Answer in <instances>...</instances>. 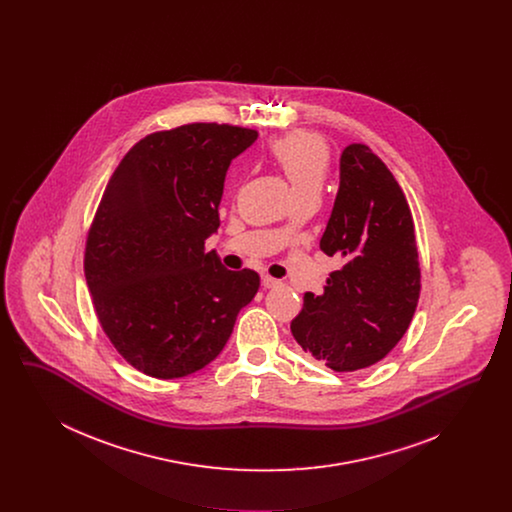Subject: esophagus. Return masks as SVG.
<instances>
[{
    "label": "esophagus",
    "instance_id": "esophagus-1",
    "mask_svg": "<svg viewBox=\"0 0 512 512\" xmlns=\"http://www.w3.org/2000/svg\"><path fill=\"white\" fill-rule=\"evenodd\" d=\"M261 284H263L265 288H278V286H280V280H276V278H272V276L265 274V276L261 278Z\"/></svg>",
    "mask_w": 512,
    "mask_h": 512
}]
</instances>
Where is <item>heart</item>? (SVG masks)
<instances>
[{
  "mask_svg": "<svg viewBox=\"0 0 512 512\" xmlns=\"http://www.w3.org/2000/svg\"><path fill=\"white\" fill-rule=\"evenodd\" d=\"M270 155L290 180L295 195L320 188L330 163L328 146L311 132H293L272 142Z\"/></svg>",
  "mask_w": 512,
  "mask_h": 512,
  "instance_id": "b5f03b06",
  "label": "heart"
}]
</instances>
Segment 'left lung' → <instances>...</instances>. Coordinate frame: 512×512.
<instances>
[{
  "label": "left lung",
  "mask_w": 512,
  "mask_h": 512,
  "mask_svg": "<svg viewBox=\"0 0 512 512\" xmlns=\"http://www.w3.org/2000/svg\"><path fill=\"white\" fill-rule=\"evenodd\" d=\"M320 249L341 267L320 295L305 293L293 338L336 372L376 365L413 320L420 267L407 197L365 144L341 153L340 190Z\"/></svg>",
  "instance_id": "8db88e82"
}]
</instances>
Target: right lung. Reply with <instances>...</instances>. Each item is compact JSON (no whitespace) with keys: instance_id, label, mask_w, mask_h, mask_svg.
Returning <instances> with one entry per match:
<instances>
[{"instance_id":"right-lung-1","label":"right lung","mask_w":512,"mask_h":512,"mask_svg":"<svg viewBox=\"0 0 512 512\" xmlns=\"http://www.w3.org/2000/svg\"><path fill=\"white\" fill-rule=\"evenodd\" d=\"M257 136L217 122L147 134L101 195L86 282L105 336L147 376L182 378L215 361L259 290L255 270H226L205 251L230 161Z\"/></svg>"}]
</instances>
